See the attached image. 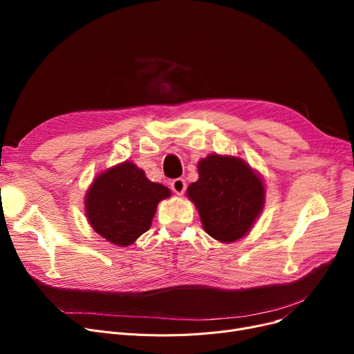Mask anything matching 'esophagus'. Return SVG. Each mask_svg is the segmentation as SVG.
I'll return each mask as SVG.
<instances>
[{"mask_svg":"<svg viewBox=\"0 0 354 354\" xmlns=\"http://www.w3.org/2000/svg\"><path fill=\"white\" fill-rule=\"evenodd\" d=\"M171 189L176 195H182L185 192V189H187V183H185V180L182 178H176L171 182Z\"/></svg>","mask_w":354,"mask_h":354,"instance_id":"esophagus-1","label":"esophagus"}]
</instances>
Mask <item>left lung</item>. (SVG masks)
Segmentation results:
<instances>
[{
  "mask_svg": "<svg viewBox=\"0 0 354 354\" xmlns=\"http://www.w3.org/2000/svg\"><path fill=\"white\" fill-rule=\"evenodd\" d=\"M198 174L188 196L198 208L203 230L221 243L247 235L266 202L261 176L243 159L215 153L198 162Z\"/></svg>",
  "mask_w": 354,
  "mask_h": 354,
  "instance_id": "1",
  "label": "left lung"
}]
</instances>
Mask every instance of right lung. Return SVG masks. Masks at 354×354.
Returning <instances> with one entry per match:
<instances>
[{"label":"right lung","mask_w":354,"mask_h":354,"mask_svg":"<svg viewBox=\"0 0 354 354\" xmlns=\"http://www.w3.org/2000/svg\"><path fill=\"white\" fill-rule=\"evenodd\" d=\"M171 196L133 163L123 162L100 174L86 194L88 224L109 243L127 247L152 225L158 203Z\"/></svg>","instance_id":"add662e5"}]
</instances>
